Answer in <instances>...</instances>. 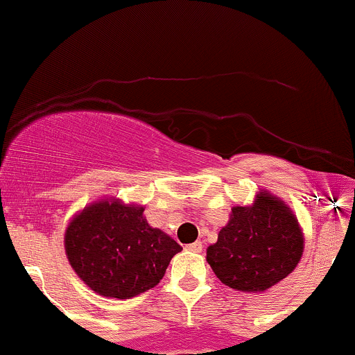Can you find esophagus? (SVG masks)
Instances as JSON below:
<instances>
[{
	"label": "esophagus",
	"mask_w": 355,
	"mask_h": 355,
	"mask_svg": "<svg viewBox=\"0 0 355 355\" xmlns=\"http://www.w3.org/2000/svg\"><path fill=\"white\" fill-rule=\"evenodd\" d=\"M187 250H193V252H201V250H203V243H201V241H194V243L187 245Z\"/></svg>",
	"instance_id": "esophagus-1"
}]
</instances>
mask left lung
Here are the masks:
<instances>
[{"label": "left lung", "instance_id": "1", "mask_svg": "<svg viewBox=\"0 0 355 355\" xmlns=\"http://www.w3.org/2000/svg\"><path fill=\"white\" fill-rule=\"evenodd\" d=\"M303 248L304 238L293 210L261 191L250 207H233L230 223L207 248V261L231 289L263 293L293 273Z\"/></svg>", "mask_w": 355, "mask_h": 355}]
</instances>
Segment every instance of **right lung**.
I'll return each instance as SVG.
<instances>
[{
    "instance_id": "right-lung-1",
    "label": "right lung",
    "mask_w": 355,
    "mask_h": 355,
    "mask_svg": "<svg viewBox=\"0 0 355 355\" xmlns=\"http://www.w3.org/2000/svg\"><path fill=\"white\" fill-rule=\"evenodd\" d=\"M141 205L101 200L71 218L64 250L75 273L94 293L129 300L161 282L180 245L152 227Z\"/></svg>"
}]
</instances>
